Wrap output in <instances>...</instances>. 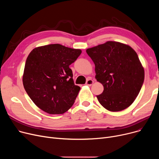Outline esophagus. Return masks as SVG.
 Returning a JSON list of instances; mask_svg holds the SVG:
<instances>
[{
    "label": "esophagus",
    "instance_id": "1",
    "mask_svg": "<svg viewBox=\"0 0 159 159\" xmlns=\"http://www.w3.org/2000/svg\"><path fill=\"white\" fill-rule=\"evenodd\" d=\"M93 84V80L92 79H88L86 83V84L87 86H91Z\"/></svg>",
    "mask_w": 159,
    "mask_h": 159
}]
</instances>
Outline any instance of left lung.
<instances>
[{
  "instance_id": "1",
  "label": "left lung",
  "mask_w": 159,
  "mask_h": 159,
  "mask_svg": "<svg viewBox=\"0 0 159 159\" xmlns=\"http://www.w3.org/2000/svg\"><path fill=\"white\" fill-rule=\"evenodd\" d=\"M86 53L95 66V79L104 86L97 95L104 108L120 111L128 107L138 96L144 80V70L135 51L119 42L88 48Z\"/></svg>"
}]
</instances>
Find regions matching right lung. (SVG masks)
Returning <instances> with one entry per match:
<instances>
[{
	"label": "right lung",
	"instance_id": "obj_1",
	"mask_svg": "<svg viewBox=\"0 0 159 159\" xmlns=\"http://www.w3.org/2000/svg\"><path fill=\"white\" fill-rule=\"evenodd\" d=\"M82 51L59 44L35 48L25 64L22 82L35 104L49 114H62L74 104L80 88L75 85L70 65Z\"/></svg>",
	"mask_w": 159,
	"mask_h": 159
}]
</instances>
